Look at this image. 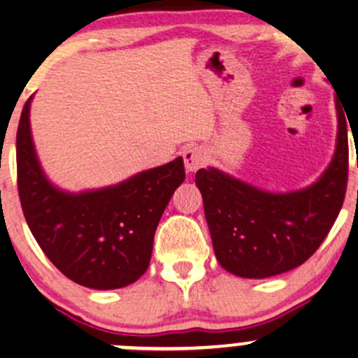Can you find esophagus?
<instances>
[{
    "label": "esophagus",
    "instance_id": "obj_1",
    "mask_svg": "<svg viewBox=\"0 0 358 358\" xmlns=\"http://www.w3.org/2000/svg\"><path fill=\"white\" fill-rule=\"evenodd\" d=\"M207 151L200 146H190L183 151V162L188 171H196L207 165Z\"/></svg>",
    "mask_w": 358,
    "mask_h": 358
}]
</instances>
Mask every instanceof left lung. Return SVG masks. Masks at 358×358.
Returning <instances> with one entry per match:
<instances>
[{
  "mask_svg": "<svg viewBox=\"0 0 358 358\" xmlns=\"http://www.w3.org/2000/svg\"><path fill=\"white\" fill-rule=\"evenodd\" d=\"M336 114L334 158L323 175L303 190L271 193L217 168L196 171L213 250L225 271L249 279L276 276L301 266L320 248L347 192V121L338 102Z\"/></svg>",
  "mask_w": 358,
  "mask_h": 358,
  "instance_id": "1",
  "label": "left lung"
}]
</instances>
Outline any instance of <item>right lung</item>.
Segmentation results:
<instances>
[{"instance_id": "right-lung-1", "label": "right lung", "mask_w": 358, "mask_h": 358, "mask_svg": "<svg viewBox=\"0 0 358 358\" xmlns=\"http://www.w3.org/2000/svg\"><path fill=\"white\" fill-rule=\"evenodd\" d=\"M27 101L16 133L18 193L28 227L64 276L92 289L138 281L150 266L158 222L185 180L183 158L114 187L69 193L53 187L36 158Z\"/></svg>"}]
</instances>
